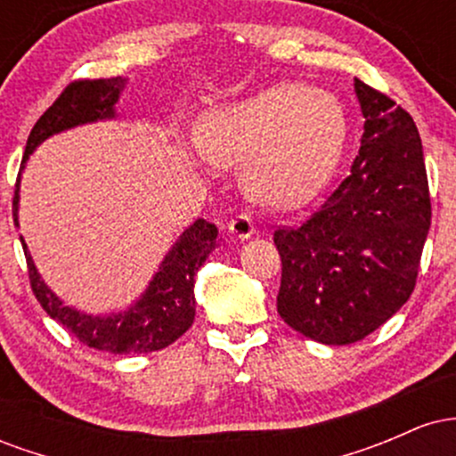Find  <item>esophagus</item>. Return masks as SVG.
Instances as JSON below:
<instances>
[{
    "mask_svg": "<svg viewBox=\"0 0 456 456\" xmlns=\"http://www.w3.org/2000/svg\"><path fill=\"white\" fill-rule=\"evenodd\" d=\"M255 229L257 227H255L253 218H250L248 214H238V216L229 223V233L235 235V238H240V240L250 238V235L255 233Z\"/></svg>",
    "mask_w": 456,
    "mask_h": 456,
    "instance_id": "1",
    "label": "esophagus"
}]
</instances>
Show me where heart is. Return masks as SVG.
<instances>
[{
    "label": "heart",
    "mask_w": 456,
    "mask_h": 456,
    "mask_svg": "<svg viewBox=\"0 0 456 456\" xmlns=\"http://www.w3.org/2000/svg\"><path fill=\"white\" fill-rule=\"evenodd\" d=\"M341 104L300 83H285L223 104L201 118L199 148L218 165H242L244 188L264 206L315 197L341 156Z\"/></svg>",
    "instance_id": "b5f03b06"
}]
</instances>
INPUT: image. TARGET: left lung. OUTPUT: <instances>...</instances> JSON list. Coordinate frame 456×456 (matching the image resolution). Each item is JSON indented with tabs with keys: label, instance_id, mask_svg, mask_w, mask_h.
Listing matches in <instances>:
<instances>
[{
	"label": "left lung",
	"instance_id": "left-lung-1",
	"mask_svg": "<svg viewBox=\"0 0 456 456\" xmlns=\"http://www.w3.org/2000/svg\"><path fill=\"white\" fill-rule=\"evenodd\" d=\"M364 134L352 171L297 227H279L287 326L323 345L362 341L410 300L431 227L422 141L405 109L355 78Z\"/></svg>",
	"mask_w": 456,
	"mask_h": 456
}]
</instances>
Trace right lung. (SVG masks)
Wrapping results in <instances>:
<instances>
[{
    "instance_id": "obj_1",
    "label": "right lung",
    "mask_w": 456,
    "mask_h": 456,
    "mask_svg": "<svg viewBox=\"0 0 456 456\" xmlns=\"http://www.w3.org/2000/svg\"><path fill=\"white\" fill-rule=\"evenodd\" d=\"M124 83H126V78L111 77L78 78V81L66 86V90L57 96V101L40 115V119L31 128L20 171H23L31 151L51 134L75 128L78 124L115 118L113 107L118 102L119 92L124 90ZM20 171L12 199V216L17 227ZM216 224L203 221V218L192 223L180 235L174 248L167 253L165 261L160 264L154 279L150 281L145 294L137 300V305H133L124 313H111L107 317L86 315L77 308L66 306L40 279L23 238H20V244H23L25 259H28L31 291L46 311V315L61 323L72 337L87 347L109 354H148L159 352V349L177 341L192 326V319H195V274L203 265V261L208 259V255L216 248Z\"/></svg>"
}]
</instances>
